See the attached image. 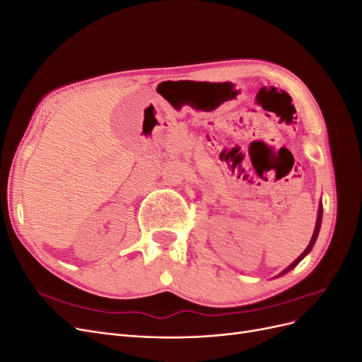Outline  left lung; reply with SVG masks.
<instances>
[{"mask_svg": "<svg viewBox=\"0 0 362 362\" xmlns=\"http://www.w3.org/2000/svg\"><path fill=\"white\" fill-rule=\"evenodd\" d=\"M322 216H323V210H322V205H320V208H319V214H317V222H315V229H314V234H313V237H311V242H310V245H308V247H306L303 252H302V255L299 257V258H296V261H293L291 264L286 269V270H282V273L281 275H286L287 272H290L291 269H294L296 266L299 264V262L310 254L311 252V249H313V246H314V243H315V240H317V235H319V233H320V226H322Z\"/></svg>", "mask_w": 362, "mask_h": 362, "instance_id": "left-lung-1", "label": "left lung"}]
</instances>
